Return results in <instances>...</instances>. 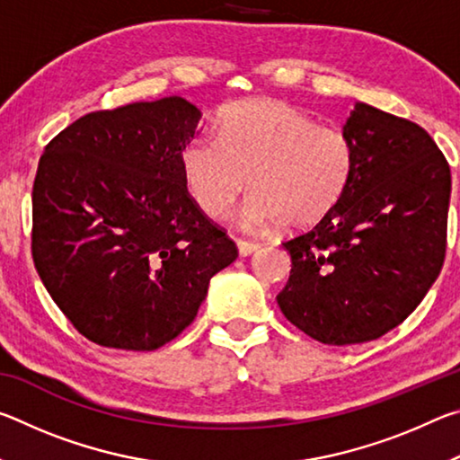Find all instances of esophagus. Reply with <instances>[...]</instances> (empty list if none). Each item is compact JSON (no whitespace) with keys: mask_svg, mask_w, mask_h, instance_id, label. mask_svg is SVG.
<instances>
[{"mask_svg":"<svg viewBox=\"0 0 460 460\" xmlns=\"http://www.w3.org/2000/svg\"><path fill=\"white\" fill-rule=\"evenodd\" d=\"M237 249H239V255L241 258H247V255L255 253L260 249L258 243H252V241H243V239H237Z\"/></svg>","mask_w":460,"mask_h":460,"instance_id":"obj_1","label":"esophagus"}]
</instances>
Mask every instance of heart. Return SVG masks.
Returning a JSON list of instances; mask_svg holds the SVG:
<instances>
[{
  "mask_svg": "<svg viewBox=\"0 0 460 460\" xmlns=\"http://www.w3.org/2000/svg\"><path fill=\"white\" fill-rule=\"evenodd\" d=\"M186 192L223 219L247 189L239 227L308 229L329 215L355 170L351 139L276 99H249L223 113L217 136H194L181 152Z\"/></svg>",
  "mask_w": 460,
  "mask_h": 460,
  "instance_id": "1",
  "label": "heart"
}]
</instances>
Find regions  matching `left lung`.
Listing matches in <instances>:
<instances>
[{
  "instance_id": "left-lung-1",
  "label": "left lung",
  "mask_w": 460,
  "mask_h": 460,
  "mask_svg": "<svg viewBox=\"0 0 460 460\" xmlns=\"http://www.w3.org/2000/svg\"><path fill=\"white\" fill-rule=\"evenodd\" d=\"M342 134L355 170L313 229L284 241L292 270L278 306L324 345L379 339L414 313L447 252L450 168L408 119L355 103Z\"/></svg>"
}]
</instances>
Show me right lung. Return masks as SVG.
I'll return each mask as SVG.
<instances>
[{
    "instance_id": "1",
    "label": "right lung",
    "mask_w": 460,
    "mask_h": 460,
    "mask_svg": "<svg viewBox=\"0 0 460 460\" xmlns=\"http://www.w3.org/2000/svg\"><path fill=\"white\" fill-rule=\"evenodd\" d=\"M200 109L182 97L76 119L44 147L32 258L83 337L154 351L189 326L237 247L186 192L181 152Z\"/></svg>"
}]
</instances>
